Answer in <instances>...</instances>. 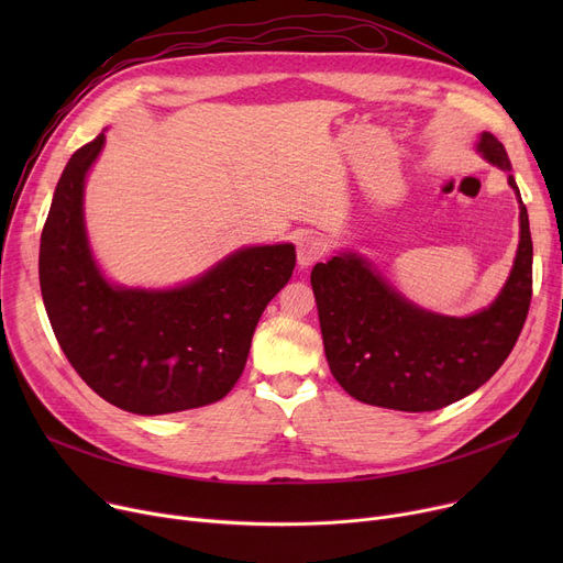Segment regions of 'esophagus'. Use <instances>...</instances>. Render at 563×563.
I'll use <instances>...</instances> for the list:
<instances>
[{
  "instance_id": "esophagus-1",
  "label": "esophagus",
  "mask_w": 563,
  "mask_h": 563,
  "mask_svg": "<svg viewBox=\"0 0 563 563\" xmlns=\"http://www.w3.org/2000/svg\"><path fill=\"white\" fill-rule=\"evenodd\" d=\"M323 253H327V242L321 240V236H317V234H303L301 240H299V244H297V260H299V264L303 266H310V264H314L317 260H321L323 257Z\"/></svg>"
}]
</instances>
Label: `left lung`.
<instances>
[{"label":"left lung","mask_w":563,"mask_h":563,"mask_svg":"<svg viewBox=\"0 0 563 563\" xmlns=\"http://www.w3.org/2000/svg\"><path fill=\"white\" fill-rule=\"evenodd\" d=\"M479 153L511 170L505 145L484 132ZM509 185L520 200L518 185ZM531 234L520 200V244L499 297L472 317H445L406 301L369 262L342 253L310 274L323 351L340 386L363 404L424 412L450 406L507 361L525 327L531 301Z\"/></svg>","instance_id":"obj_1"}]
</instances>
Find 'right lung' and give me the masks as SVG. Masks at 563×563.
Returning <instances> with one entry per match:
<instances>
[{"label":"right lung","mask_w":563,"mask_h":563,"mask_svg":"<svg viewBox=\"0 0 563 563\" xmlns=\"http://www.w3.org/2000/svg\"><path fill=\"white\" fill-rule=\"evenodd\" d=\"M104 132L81 145L56 185L38 278L68 363L104 401L166 416L223 399L242 376L257 321L291 278V244L232 253L189 285L147 291L100 274L84 228L86 173Z\"/></svg>","instance_id":"right-lung-1"}]
</instances>
